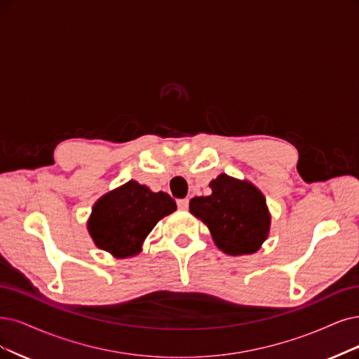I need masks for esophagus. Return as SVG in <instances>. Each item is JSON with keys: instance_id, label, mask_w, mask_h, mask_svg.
Masks as SVG:
<instances>
[{"instance_id": "obj_1", "label": "esophagus", "mask_w": 359, "mask_h": 359, "mask_svg": "<svg viewBox=\"0 0 359 359\" xmlns=\"http://www.w3.org/2000/svg\"><path fill=\"white\" fill-rule=\"evenodd\" d=\"M177 207L180 210H188V207H189V200H188V198H183V200H179L177 201Z\"/></svg>"}]
</instances>
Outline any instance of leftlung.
Wrapping results in <instances>:
<instances>
[{
  "label": "left lung",
  "instance_id": "obj_1",
  "mask_svg": "<svg viewBox=\"0 0 359 359\" xmlns=\"http://www.w3.org/2000/svg\"><path fill=\"white\" fill-rule=\"evenodd\" d=\"M208 196H195L191 213L201 219L216 245L231 256L253 255L266 240L271 215L263 194L247 180L220 175L210 182Z\"/></svg>",
  "mask_w": 359,
  "mask_h": 359
}]
</instances>
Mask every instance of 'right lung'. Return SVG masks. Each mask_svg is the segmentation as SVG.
Masks as SVG:
<instances>
[{
	"label": "right lung",
	"instance_id": "add662e5",
	"mask_svg": "<svg viewBox=\"0 0 359 359\" xmlns=\"http://www.w3.org/2000/svg\"><path fill=\"white\" fill-rule=\"evenodd\" d=\"M177 205L165 192L130 180L93 205L88 232L95 244L118 259L131 257L142 250L144 238Z\"/></svg>",
	"mask_w": 359,
	"mask_h": 359
}]
</instances>
